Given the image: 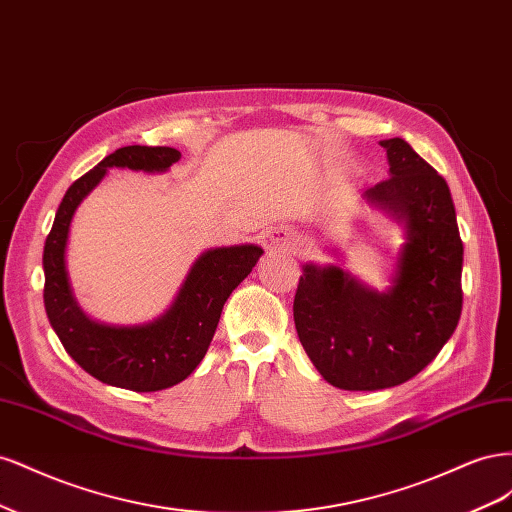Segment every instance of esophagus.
Returning a JSON list of instances; mask_svg holds the SVG:
<instances>
[{
    "mask_svg": "<svg viewBox=\"0 0 512 512\" xmlns=\"http://www.w3.org/2000/svg\"><path fill=\"white\" fill-rule=\"evenodd\" d=\"M269 243L277 252H294L299 247L297 232L288 226H277L269 232Z\"/></svg>",
    "mask_w": 512,
    "mask_h": 512,
    "instance_id": "obj_1",
    "label": "esophagus"
}]
</instances>
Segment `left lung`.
<instances>
[{
    "label": "left lung",
    "instance_id": "1",
    "mask_svg": "<svg viewBox=\"0 0 512 512\" xmlns=\"http://www.w3.org/2000/svg\"><path fill=\"white\" fill-rule=\"evenodd\" d=\"M380 145L389 179L363 200L404 230L391 286L378 290L337 265L307 262L292 307L309 361L344 391L408 382L436 359L461 316L463 243L451 190L404 138Z\"/></svg>",
    "mask_w": 512,
    "mask_h": 512
}]
</instances>
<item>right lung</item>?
I'll return each mask as SVG.
<instances>
[{
	"mask_svg": "<svg viewBox=\"0 0 512 512\" xmlns=\"http://www.w3.org/2000/svg\"><path fill=\"white\" fill-rule=\"evenodd\" d=\"M181 153L170 147H121L74 181L44 243V307L66 352L96 380L136 393L170 389L205 359L224 303L265 254L260 245L211 247L200 254L164 312L143 324H106L83 312L70 284L66 252L74 213L111 168L166 173Z\"/></svg>",
	"mask_w": 512,
	"mask_h": 512,
	"instance_id": "add662e5",
	"label": "right lung"
}]
</instances>
